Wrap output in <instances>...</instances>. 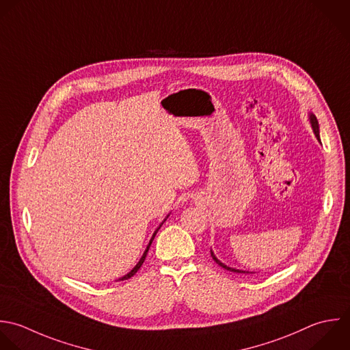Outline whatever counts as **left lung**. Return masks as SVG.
<instances>
[{"mask_svg": "<svg viewBox=\"0 0 350 350\" xmlns=\"http://www.w3.org/2000/svg\"><path fill=\"white\" fill-rule=\"evenodd\" d=\"M311 124H312V128H314V132H315V135H317V137H318V140H321L319 139V124H318V120H317V117L314 116V114H311ZM211 256H213V259H214V262H217L221 267H224L225 270H229V271H233V273H245V271H241V270H236V269H230V267H228V266H225V265H222L215 256H214V254L211 252Z\"/></svg>", "mask_w": 350, "mask_h": 350, "instance_id": "obj_1", "label": "left lung"}]
</instances>
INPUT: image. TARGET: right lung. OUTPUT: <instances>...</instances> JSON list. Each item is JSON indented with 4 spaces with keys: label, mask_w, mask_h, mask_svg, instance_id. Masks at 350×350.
Returning a JSON list of instances; mask_svg holds the SVG:
<instances>
[{
    "label": "right lung",
    "mask_w": 350,
    "mask_h": 350,
    "mask_svg": "<svg viewBox=\"0 0 350 350\" xmlns=\"http://www.w3.org/2000/svg\"><path fill=\"white\" fill-rule=\"evenodd\" d=\"M158 232V230H157ZM157 232L154 233V236H152V239H151V241H150V244H148V247H147V250H146V252L143 254V256H142V259L139 260V263L133 267V270L131 271V273H128L125 277H122V278H120V281H125V280H129V278H132L136 273H137V270L142 267V265H143V262H144V259H146V256H147V252H148V250H150V245H151V243H152V240H154V237H155V234H157Z\"/></svg>",
    "instance_id": "1"
}]
</instances>
